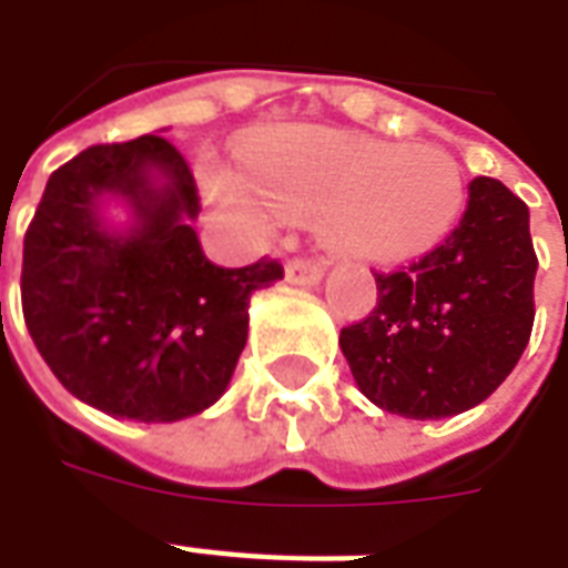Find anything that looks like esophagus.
Segmentation results:
<instances>
[{
    "label": "esophagus",
    "instance_id": "esophagus-1",
    "mask_svg": "<svg viewBox=\"0 0 568 568\" xmlns=\"http://www.w3.org/2000/svg\"><path fill=\"white\" fill-rule=\"evenodd\" d=\"M285 280L292 285H318L324 280V265L310 258H294L285 265Z\"/></svg>",
    "mask_w": 568,
    "mask_h": 568
}]
</instances>
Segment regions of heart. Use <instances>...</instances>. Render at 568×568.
Listing matches in <instances>:
<instances>
[{
    "mask_svg": "<svg viewBox=\"0 0 568 568\" xmlns=\"http://www.w3.org/2000/svg\"><path fill=\"white\" fill-rule=\"evenodd\" d=\"M250 176L212 168L209 194L258 230L276 209L318 217L327 247L368 262H406L439 244L466 205V180L439 146L297 126L265 138L247 159Z\"/></svg>",
    "mask_w": 568,
    "mask_h": 568,
    "instance_id": "obj_1",
    "label": "heart"
}]
</instances>
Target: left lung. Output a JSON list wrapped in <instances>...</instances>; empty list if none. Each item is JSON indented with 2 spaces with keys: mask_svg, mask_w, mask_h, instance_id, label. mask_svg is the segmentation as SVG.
I'll return each mask as SVG.
<instances>
[{
  "mask_svg": "<svg viewBox=\"0 0 568 568\" xmlns=\"http://www.w3.org/2000/svg\"><path fill=\"white\" fill-rule=\"evenodd\" d=\"M534 276L528 205L504 182L471 180L457 230L409 267L374 274L377 306L342 329L359 392L418 422L484 404L528 347Z\"/></svg>",
  "mask_w": 568,
  "mask_h": 568,
  "instance_id": "8db88e82",
  "label": "left lung"
}]
</instances>
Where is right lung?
Here are the masks:
<instances>
[{
    "instance_id": "right-lung-1",
    "label": "right lung",
    "mask_w": 568,
    "mask_h": 568,
    "mask_svg": "<svg viewBox=\"0 0 568 568\" xmlns=\"http://www.w3.org/2000/svg\"><path fill=\"white\" fill-rule=\"evenodd\" d=\"M196 214L194 173L162 135L88 146L49 176L22 241V315L43 363L82 404L164 424L226 392L247 345L250 297L283 280V265H212Z\"/></svg>"
}]
</instances>
